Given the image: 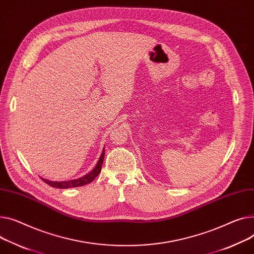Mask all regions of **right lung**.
Listing matches in <instances>:
<instances>
[{
	"mask_svg": "<svg viewBox=\"0 0 254 254\" xmlns=\"http://www.w3.org/2000/svg\"><path fill=\"white\" fill-rule=\"evenodd\" d=\"M104 155H105V149H103L102 154H101L96 166L93 168L92 172L87 174L86 176H83L79 179L76 180H70V181H63V182H54V181H49L44 178H41L46 184L53 188H59V189H68V188H74V187H80V186H84L87 184H90L94 181V179L100 174L101 172V167H102L103 160H104Z\"/></svg>",
	"mask_w": 254,
	"mask_h": 254,
	"instance_id": "1",
	"label": "right lung"
}]
</instances>
